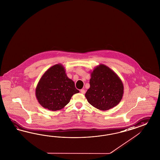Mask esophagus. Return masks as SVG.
Listing matches in <instances>:
<instances>
[{"label": "esophagus", "mask_w": 160, "mask_h": 160, "mask_svg": "<svg viewBox=\"0 0 160 160\" xmlns=\"http://www.w3.org/2000/svg\"><path fill=\"white\" fill-rule=\"evenodd\" d=\"M80 92H81L82 94H84L85 92H86V91H85V90H84V89H82V90H80Z\"/></svg>", "instance_id": "obj_1"}]
</instances>
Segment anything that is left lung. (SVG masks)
I'll list each match as a JSON object with an SVG mask.
<instances>
[{"mask_svg":"<svg viewBox=\"0 0 160 160\" xmlns=\"http://www.w3.org/2000/svg\"><path fill=\"white\" fill-rule=\"evenodd\" d=\"M90 85L85 97L94 107L107 111L121 102L123 95V82L106 65L100 64L91 72Z\"/></svg>","mask_w":160,"mask_h":160,"instance_id":"left-lung-1","label":"left lung"}]
</instances>
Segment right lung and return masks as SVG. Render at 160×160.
<instances>
[{"label": "right lung", "mask_w": 160, "mask_h": 160, "mask_svg": "<svg viewBox=\"0 0 160 160\" xmlns=\"http://www.w3.org/2000/svg\"><path fill=\"white\" fill-rule=\"evenodd\" d=\"M78 92L74 82L67 76L62 64L53 65L48 69L35 89L36 98L40 105L53 111L64 108L73 95Z\"/></svg>", "instance_id": "right-lung-1"}]
</instances>
